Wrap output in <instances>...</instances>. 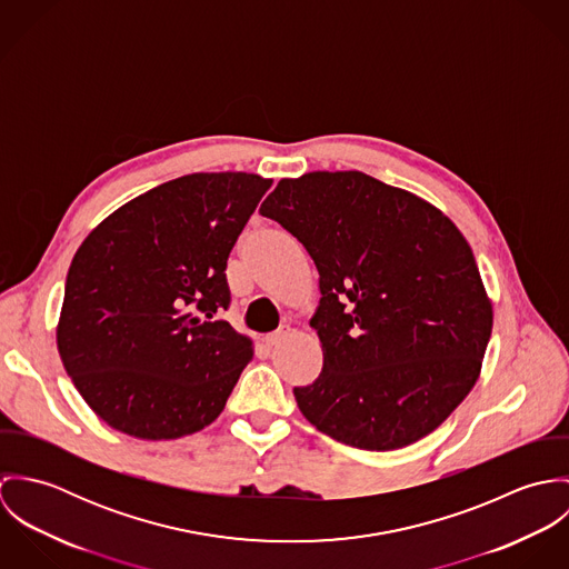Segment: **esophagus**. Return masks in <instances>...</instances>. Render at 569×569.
Returning a JSON list of instances; mask_svg holds the SVG:
<instances>
[{"label": "esophagus", "instance_id": "34e87169", "mask_svg": "<svg viewBox=\"0 0 569 569\" xmlns=\"http://www.w3.org/2000/svg\"><path fill=\"white\" fill-rule=\"evenodd\" d=\"M289 335V328H280V330H273V332H269L267 337H264V343L269 346V348H273V346H278L284 337Z\"/></svg>", "mask_w": 569, "mask_h": 569}]
</instances>
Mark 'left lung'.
<instances>
[{"mask_svg":"<svg viewBox=\"0 0 569 569\" xmlns=\"http://www.w3.org/2000/svg\"><path fill=\"white\" fill-rule=\"evenodd\" d=\"M260 214L305 244L320 273L311 326L325 366L311 386L293 388L305 418L366 451L431 433L476 386L492 330L460 230L359 170L280 179Z\"/></svg>","mask_w":569,"mask_h":569,"instance_id":"obj_1","label":"left lung"}]
</instances>
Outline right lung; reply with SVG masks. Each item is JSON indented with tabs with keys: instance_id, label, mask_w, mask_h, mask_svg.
Masks as SVG:
<instances>
[{
	"instance_id": "obj_1",
	"label": "right lung",
	"mask_w": 569,
	"mask_h": 569,
	"mask_svg": "<svg viewBox=\"0 0 569 569\" xmlns=\"http://www.w3.org/2000/svg\"><path fill=\"white\" fill-rule=\"evenodd\" d=\"M271 179L194 172L136 197L82 241L57 343L87 406L109 427L172 440L228 403L251 341L230 309L228 256Z\"/></svg>"
}]
</instances>
